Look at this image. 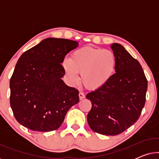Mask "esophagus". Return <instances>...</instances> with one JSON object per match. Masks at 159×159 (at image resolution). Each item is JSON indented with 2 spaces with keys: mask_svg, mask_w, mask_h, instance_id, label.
<instances>
[{
  "mask_svg": "<svg viewBox=\"0 0 159 159\" xmlns=\"http://www.w3.org/2000/svg\"><path fill=\"white\" fill-rule=\"evenodd\" d=\"M79 98H80V100H82V99H84V98H85V95H84V93H79Z\"/></svg>",
  "mask_w": 159,
  "mask_h": 159,
  "instance_id": "34e87169",
  "label": "esophagus"
}]
</instances>
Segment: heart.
<instances>
[{
	"mask_svg": "<svg viewBox=\"0 0 159 159\" xmlns=\"http://www.w3.org/2000/svg\"><path fill=\"white\" fill-rule=\"evenodd\" d=\"M117 66V58L110 50L83 47L76 50L71 54L70 58L62 61L67 81L76 84L81 81L89 90H99L108 83L114 77Z\"/></svg>",
	"mask_w": 159,
	"mask_h": 159,
	"instance_id": "obj_1",
	"label": "heart"
}]
</instances>
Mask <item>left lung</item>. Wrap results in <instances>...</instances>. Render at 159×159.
I'll use <instances>...</instances> for the list:
<instances>
[{
	"instance_id": "8db88e82",
	"label": "left lung",
	"mask_w": 159,
	"mask_h": 159,
	"mask_svg": "<svg viewBox=\"0 0 159 159\" xmlns=\"http://www.w3.org/2000/svg\"><path fill=\"white\" fill-rule=\"evenodd\" d=\"M116 73L108 83L87 94L92 103L88 114L90 127L104 135H117L138 121L145 103L148 81L139 61L122 45L113 43Z\"/></svg>"
}]
</instances>
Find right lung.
Instances as JSON below:
<instances>
[{"label":"right lung","mask_w":159,"mask_h":159,"mask_svg":"<svg viewBox=\"0 0 159 159\" xmlns=\"http://www.w3.org/2000/svg\"><path fill=\"white\" fill-rule=\"evenodd\" d=\"M77 46V41L46 38L19 58L10 80V105L24 127L43 132L57 129L79 102L78 90L61 80L63 60Z\"/></svg>","instance_id":"obj_1"}]
</instances>
